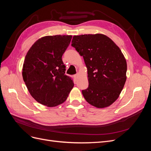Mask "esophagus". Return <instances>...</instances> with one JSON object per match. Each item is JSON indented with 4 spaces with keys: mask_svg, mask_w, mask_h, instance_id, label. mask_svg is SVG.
<instances>
[{
    "mask_svg": "<svg viewBox=\"0 0 151 151\" xmlns=\"http://www.w3.org/2000/svg\"><path fill=\"white\" fill-rule=\"evenodd\" d=\"M78 76H79V74H76V75L74 76L75 79H77V77H78Z\"/></svg>",
    "mask_w": 151,
    "mask_h": 151,
    "instance_id": "esophagus-1",
    "label": "esophagus"
}]
</instances>
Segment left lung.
<instances>
[{"mask_svg": "<svg viewBox=\"0 0 151 151\" xmlns=\"http://www.w3.org/2000/svg\"><path fill=\"white\" fill-rule=\"evenodd\" d=\"M71 45L88 68L89 86L82 91L86 101L98 108L109 106L119 97L127 79V62L120 49L102 34L74 36Z\"/></svg>", "mask_w": 151, "mask_h": 151, "instance_id": "1", "label": "left lung"}]
</instances>
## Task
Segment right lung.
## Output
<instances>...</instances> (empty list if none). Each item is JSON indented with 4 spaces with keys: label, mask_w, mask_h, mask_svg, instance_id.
Here are the masks:
<instances>
[{
    "label": "right lung",
    "mask_w": 151,
    "mask_h": 151,
    "mask_svg": "<svg viewBox=\"0 0 151 151\" xmlns=\"http://www.w3.org/2000/svg\"><path fill=\"white\" fill-rule=\"evenodd\" d=\"M71 39L70 35L44 36L26 54L22 77L32 97L40 104L53 107L63 103L74 87L62 59Z\"/></svg>",
    "instance_id": "1"
}]
</instances>
